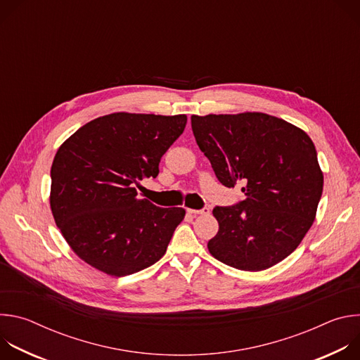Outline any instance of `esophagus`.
Here are the masks:
<instances>
[{
	"label": "esophagus",
	"mask_w": 360,
	"mask_h": 360,
	"mask_svg": "<svg viewBox=\"0 0 360 360\" xmlns=\"http://www.w3.org/2000/svg\"><path fill=\"white\" fill-rule=\"evenodd\" d=\"M188 214L191 215H208L210 208H202V210H188Z\"/></svg>",
	"instance_id": "34e87169"
}]
</instances>
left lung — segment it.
Masks as SVG:
<instances>
[{"mask_svg": "<svg viewBox=\"0 0 360 360\" xmlns=\"http://www.w3.org/2000/svg\"><path fill=\"white\" fill-rule=\"evenodd\" d=\"M199 149L228 188L245 199L217 207L208 249L222 264L249 272L289 256L311 229L323 191L316 148L304 131L268 114L191 117Z\"/></svg>", "mask_w": 360, "mask_h": 360, "instance_id": "1", "label": "left lung"}]
</instances>
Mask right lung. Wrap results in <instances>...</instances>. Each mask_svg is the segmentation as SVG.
I'll use <instances>...</instances> for the list:
<instances>
[{
    "mask_svg": "<svg viewBox=\"0 0 360 360\" xmlns=\"http://www.w3.org/2000/svg\"><path fill=\"white\" fill-rule=\"evenodd\" d=\"M186 115L115 112L74 132L51 167L49 203L71 249L92 268L127 276L158 262L184 208H160L138 198L143 178L179 138Z\"/></svg>",
    "mask_w": 360,
    "mask_h": 360,
    "instance_id": "right-lung-1",
    "label": "right lung"
}]
</instances>
